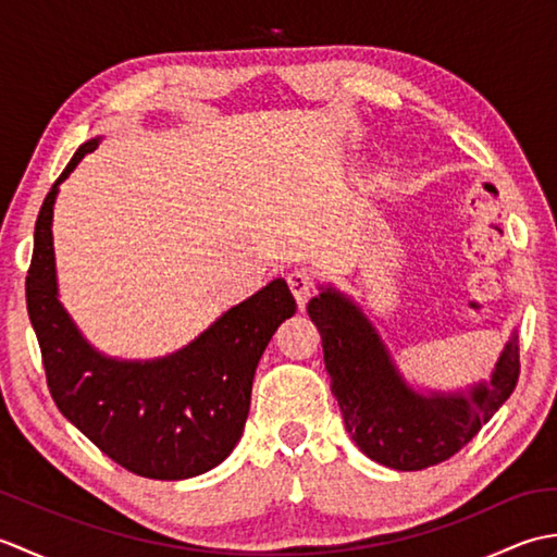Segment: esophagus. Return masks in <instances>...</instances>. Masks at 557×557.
I'll return each mask as SVG.
<instances>
[{"instance_id": "esophagus-1", "label": "esophagus", "mask_w": 557, "mask_h": 557, "mask_svg": "<svg viewBox=\"0 0 557 557\" xmlns=\"http://www.w3.org/2000/svg\"><path fill=\"white\" fill-rule=\"evenodd\" d=\"M287 282H289V289L294 294V299H297V304H299V309H304L306 301H309L311 294H313L311 275H309V272H304V270H294L287 275Z\"/></svg>"}]
</instances>
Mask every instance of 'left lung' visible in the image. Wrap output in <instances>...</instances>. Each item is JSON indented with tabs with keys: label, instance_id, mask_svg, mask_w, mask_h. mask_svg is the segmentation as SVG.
<instances>
[{
	"label": "left lung",
	"instance_id": "obj_1",
	"mask_svg": "<svg viewBox=\"0 0 557 557\" xmlns=\"http://www.w3.org/2000/svg\"><path fill=\"white\" fill-rule=\"evenodd\" d=\"M318 289L306 311L323 339L330 389L351 441L377 465L419 471L449 459L512 395L519 377L517 330L488 381L419 389L401 373L363 306L335 285Z\"/></svg>",
	"mask_w": 557,
	"mask_h": 557
}]
</instances>
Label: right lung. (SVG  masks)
<instances>
[{"label": "right lung", "instance_id": "obj_1", "mask_svg": "<svg viewBox=\"0 0 557 557\" xmlns=\"http://www.w3.org/2000/svg\"><path fill=\"white\" fill-rule=\"evenodd\" d=\"M100 140L74 152L35 222L26 301L47 385L59 411L116 465L146 479H191L239 443L258 361L297 301L277 277L168 357L116 359L92 347L59 301L52 218L59 186Z\"/></svg>", "mask_w": 557, "mask_h": 557}]
</instances>
